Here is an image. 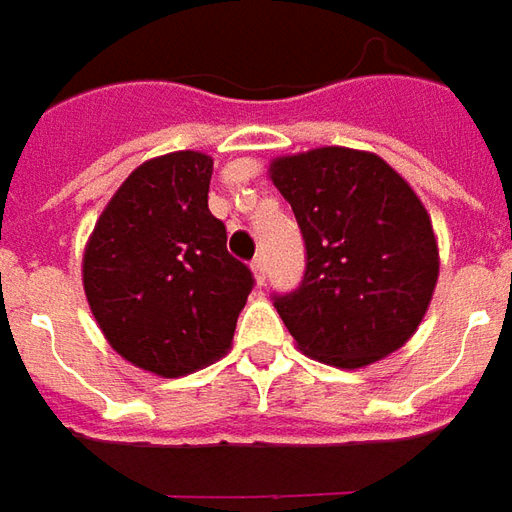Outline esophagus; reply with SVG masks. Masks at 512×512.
I'll list each match as a JSON object with an SVG mask.
<instances>
[{
	"instance_id": "obj_1",
	"label": "esophagus",
	"mask_w": 512,
	"mask_h": 512,
	"mask_svg": "<svg viewBox=\"0 0 512 512\" xmlns=\"http://www.w3.org/2000/svg\"><path fill=\"white\" fill-rule=\"evenodd\" d=\"M250 270H253L256 284H264V281H267V259H264V256H256V259L250 262Z\"/></svg>"
}]
</instances>
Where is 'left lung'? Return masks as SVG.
<instances>
[{
  "mask_svg": "<svg viewBox=\"0 0 512 512\" xmlns=\"http://www.w3.org/2000/svg\"><path fill=\"white\" fill-rule=\"evenodd\" d=\"M270 181L306 242L301 287L276 295L298 348L348 370L390 357L421 326L438 284L421 197L384 158L351 147L273 158Z\"/></svg>",
  "mask_w": 512,
  "mask_h": 512,
  "instance_id": "left-lung-1",
  "label": "left lung"
}]
</instances>
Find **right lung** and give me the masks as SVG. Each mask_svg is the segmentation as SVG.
Segmentation results:
<instances>
[{
	"label": "right lung",
	"instance_id": "1",
	"mask_svg": "<svg viewBox=\"0 0 512 512\" xmlns=\"http://www.w3.org/2000/svg\"><path fill=\"white\" fill-rule=\"evenodd\" d=\"M211 169L197 150L144 161L102 209L83 253V290L108 345L164 379L228 354L253 290L209 211Z\"/></svg>",
	"mask_w": 512,
	"mask_h": 512
}]
</instances>
